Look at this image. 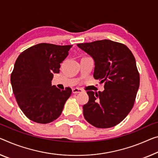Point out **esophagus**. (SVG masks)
<instances>
[{
    "mask_svg": "<svg viewBox=\"0 0 158 158\" xmlns=\"http://www.w3.org/2000/svg\"><path fill=\"white\" fill-rule=\"evenodd\" d=\"M72 92L73 94H77V93H82V89L81 88H73L72 89Z\"/></svg>",
    "mask_w": 158,
    "mask_h": 158,
    "instance_id": "1",
    "label": "esophagus"
}]
</instances>
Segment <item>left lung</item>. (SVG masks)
Instances as JSON below:
<instances>
[{"label": "left lung", "instance_id": "left-lung-1", "mask_svg": "<svg viewBox=\"0 0 158 158\" xmlns=\"http://www.w3.org/2000/svg\"><path fill=\"white\" fill-rule=\"evenodd\" d=\"M77 46L94 59V78L104 82L103 92H87L89 101L82 106L84 117L97 128L114 127L134 104L140 85L135 58L127 46L109 40Z\"/></svg>", "mask_w": 158, "mask_h": 158}]
</instances>
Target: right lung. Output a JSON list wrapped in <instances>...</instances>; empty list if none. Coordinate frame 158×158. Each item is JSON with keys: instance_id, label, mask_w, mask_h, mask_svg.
<instances>
[{"instance_id": "1", "label": "right lung", "mask_w": 158, "mask_h": 158, "mask_svg": "<svg viewBox=\"0 0 158 158\" xmlns=\"http://www.w3.org/2000/svg\"><path fill=\"white\" fill-rule=\"evenodd\" d=\"M71 47L41 43L17 59L10 77L12 87L19 106L31 121L48 123L61 114L72 90L70 87L60 90L52 85V81Z\"/></svg>"}]
</instances>
